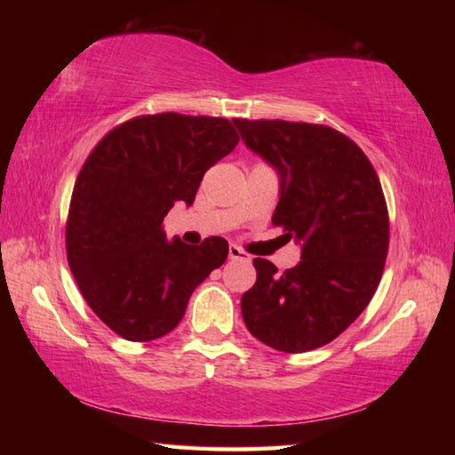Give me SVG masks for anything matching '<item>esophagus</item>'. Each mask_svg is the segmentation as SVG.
Here are the masks:
<instances>
[{
    "label": "esophagus",
    "instance_id": "34e87169",
    "mask_svg": "<svg viewBox=\"0 0 455 455\" xmlns=\"http://www.w3.org/2000/svg\"><path fill=\"white\" fill-rule=\"evenodd\" d=\"M228 259H233V260H243V263H249L251 260V255L249 252H244L241 246H236V244H230L228 246Z\"/></svg>",
    "mask_w": 455,
    "mask_h": 455
}]
</instances>
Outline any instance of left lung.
I'll use <instances>...</instances> for the list:
<instances>
[{"instance_id": "8db88e82", "label": "left lung", "mask_w": 455, "mask_h": 455, "mask_svg": "<svg viewBox=\"0 0 455 455\" xmlns=\"http://www.w3.org/2000/svg\"><path fill=\"white\" fill-rule=\"evenodd\" d=\"M246 148L279 174L273 225L301 244L283 275L255 259L257 283L241 299L246 329L284 353L317 349L341 335L375 295L389 246L387 204L359 146L307 122L235 118Z\"/></svg>"}]
</instances>
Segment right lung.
I'll use <instances>...</instances> for the list:
<instances>
[{"mask_svg":"<svg viewBox=\"0 0 455 455\" xmlns=\"http://www.w3.org/2000/svg\"><path fill=\"white\" fill-rule=\"evenodd\" d=\"M238 144L227 118L164 112L110 130L76 179L66 252L90 309L128 341L179 325L200 283L227 260L228 243L168 241L163 220L190 206L204 172Z\"/></svg>","mask_w":455,"mask_h":455,"instance_id":"1","label":"right lung"}]
</instances>
